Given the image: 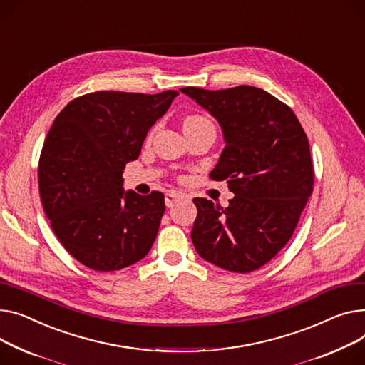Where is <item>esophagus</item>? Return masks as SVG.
I'll use <instances>...</instances> for the list:
<instances>
[{
  "label": "esophagus",
  "instance_id": "34e87169",
  "mask_svg": "<svg viewBox=\"0 0 365 365\" xmlns=\"http://www.w3.org/2000/svg\"><path fill=\"white\" fill-rule=\"evenodd\" d=\"M185 195L180 192H176V190H168L165 193V205L167 207H173L176 202H179L180 200H183Z\"/></svg>",
  "mask_w": 365,
  "mask_h": 365
}]
</instances>
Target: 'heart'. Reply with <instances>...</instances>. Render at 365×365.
<instances>
[{"label": "heart", "instance_id": "1", "mask_svg": "<svg viewBox=\"0 0 365 365\" xmlns=\"http://www.w3.org/2000/svg\"><path fill=\"white\" fill-rule=\"evenodd\" d=\"M208 123H211V121L204 115H187L183 120V129L195 128V126H200V125H208Z\"/></svg>", "mask_w": 365, "mask_h": 365}]
</instances>
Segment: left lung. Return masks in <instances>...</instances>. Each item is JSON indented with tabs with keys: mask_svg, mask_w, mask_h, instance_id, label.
I'll list each match as a JSON object with an SVG mask.
<instances>
[{
	"mask_svg": "<svg viewBox=\"0 0 365 365\" xmlns=\"http://www.w3.org/2000/svg\"><path fill=\"white\" fill-rule=\"evenodd\" d=\"M180 91L220 123L226 147L210 178L235 193L227 208L193 198V247L223 270H258L287 244L312 193L308 138L290 107L264 89Z\"/></svg>",
	"mask_w": 365,
	"mask_h": 365,
	"instance_id": "left-lung-1",
	"label": "left lung"
}]
</instances>
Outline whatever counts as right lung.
Returning <instances> with one entry per match:
<instances>
[{
    "label": "right lung",
    "mask_w": 365,
    "mask_h": 365,
    "mask_svg": "<svg viewBox=\"0 0 365 365\" xmlns=\"http://www.w3.org/2000/svg\"><path fill=\"white\" fill-rule=\"evenodd\" d=\"M178 95L91 92L70 101L48 132L38 167L42 207L60 244L88 269L121 270L150 252L164 195L125 192L121 175Z\"/></svg>",
    "instance_id": "1"
}]
</instances>
